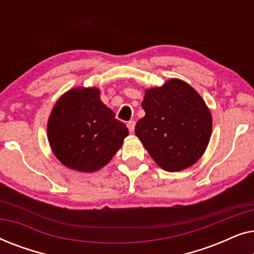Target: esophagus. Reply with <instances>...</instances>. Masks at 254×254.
Instances as JSON below:
<instances>
[{"label":"esophagus","mask_w":254,"mask_h":254,"mask_svg":"<svg viewBox=\"0 0 254 254\" xmlns=\"http://www.w3.org/2000/svg\"><path fill=\"white\" fill-rule=\"evenodd\" d=\"M127 127H128V129H129L130 133H133L134 128H135V121H129V123L127 124Z\"/></svg>","instance_id":"obj_1"}]
</instances>
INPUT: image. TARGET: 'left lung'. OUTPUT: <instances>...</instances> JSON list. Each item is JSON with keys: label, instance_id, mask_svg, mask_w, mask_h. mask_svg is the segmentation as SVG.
<instances>
[{"label": "left lung", "instance_id": "left-lung-1", "mask_svg": "<svg viewBox=\"0 0 254 254\" xmlns=\"http://www.w3.org/2000/svg\"><path fill=\"white\" fill-rule=\"evenodd\" d=\"M145 116L135 135L159 168L178 172L196 163L209 143L213 118L189 83L170 78L162 86L144 90Z\"/></svg>", "mask_w": 254, "mask_h": 254}]
</instances>
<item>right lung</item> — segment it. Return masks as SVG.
<instances>
[{"label":"right lung","mask_w":254,"mask_h":254,"mask_svg":"<svg viewBox=\"0 0 254 254\" xmlns=\"http://www.w3.org/2000/svg\"><path fill=\"white\" fill-rule=\"evenodd\" d=\"M126 136V125L116 119L95 86L68 90L48 118L52 151L64 166L79 172H96L109 164Z\"/></svg>","instance_id":"1"}]
</instances>
